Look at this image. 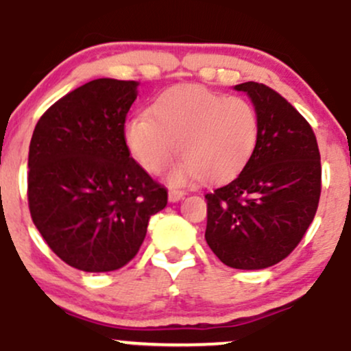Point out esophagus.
<instances>
[{
  "label": "esophagus",
  "mask_w": 351,
  "mask_h": 351,
  "mask_svg": "<svg viewBox=\"0 0 351 351\" xmlns=\"http://www.w3.org/2000/svg\"><path fill=\"white\" fill-rule=\"evenodd\" d=\"M183 196L184 191H181V189H170V191H168V199H170L171 203H176V201H180Z\"/></svg>",
  "instance_id": "34e87169"
}]
</instances>
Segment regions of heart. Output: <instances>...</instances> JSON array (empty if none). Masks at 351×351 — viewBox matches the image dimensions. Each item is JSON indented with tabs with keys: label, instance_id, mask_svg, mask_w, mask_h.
<instances>
[{
	"label": "heart",
	"instance_id": "1",
	"mask_svg": "<svg viewBox=\"0 0 351 351\" xmlns=\"http://www.w3.org/2000/svg\"><path fill=\"white\" fill-rule=\"evenodd\" d=\"M148 115L128 120L125 142L150 173H162L180 152L184 160L171 171L173 183L195 176L206 183L232 178L259 140V115L249 100L201 86L167 88L153 99Z\"/></svg>",
	"mask_w": 351,
	"mask_h": 351
}]
</instances>
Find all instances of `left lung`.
I'll list each match as a JSON object with an SVG mask.
<instances>
[{
  "label": "left lung",
  "mask_w": 351,
  "mask_h": 351,
  "mask_svg": "<svg viewBox=\"0 0 351 351\" xmlns=\"http://www.w3.org/2000/svg\"><path fill=\"white\" fill-rule=\"evenodd\" d=\"M252 100L259 140L226 186L208 193L206 243L223 264L265 269L291 254L313 221L322 191L320 152L307 120L259 82L234 87Z\"/></svg>",
  "instance_id": "obj_1"
}]
</instances>
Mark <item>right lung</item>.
<instances>
[{
	"mask_svg": "<svg viewBox=\"0 0 351 351\" xmlns=\"http://www.w3.org/2000/svg\"><path fill=\"white\" fill-rule=\"evenodd\" d=\"M136 86L90 80L52 104L31 138V217L51 251L79 271L110 272L130 263L150 217L168 203L167 188L125 142Z\"/></svg>",
	"mask_w": 351,
	"mask_h": 351,
	"instance_id": "add662e5",
	"label": "right lung"
}]
</instances>
